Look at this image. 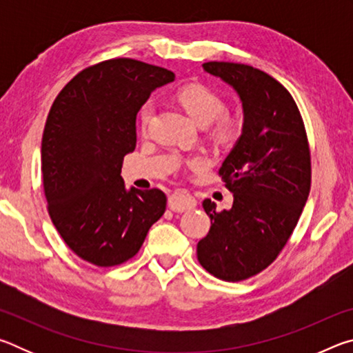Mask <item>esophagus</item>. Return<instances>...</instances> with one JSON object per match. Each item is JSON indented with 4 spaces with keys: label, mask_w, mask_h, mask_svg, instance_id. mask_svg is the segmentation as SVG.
I'll return each mask as SVG.
<instances>
[{
    "label": "esophagus",
    "mask_w": 353,
    "mask_h": 353,
    "mask_svg": "<svg viewBox=\"0 0 353 353\" xmlns=\"http://www.w3.org/2000/svg\"><path fill=\"white\" fill-rule=\"evenodd\" d=\"M168 207L172 212L182 213L196 207V199L188 191H174L168 198Z\"/></svg>",
    "instance_id": "obj_1"
}]
</instances>
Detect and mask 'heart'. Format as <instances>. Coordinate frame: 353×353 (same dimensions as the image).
<instances>
[{"label": "heart", "instance_id": "obj_1", "mask_svg": "<svg viewBox=\"0 0 353 353\" xmlns=\"http://www.w3.org/2000/svg\"><path fill=\"white\" fill-rule=\"evenodd\" d=\"M177 101L199 126H207V124L213 123L214 119H217L225 112V103L221 98V94L205 85H199V83L182 88L177 93ZM152 103H146L141 107L140 121L143 126H148V123L152 118ZM240 129L241 124L236 118L221 117L213 129V137L219 141H230L236 139V135L240 134ZM194 163H204V160L196 159Z\"/></svg>", "mask_w": 353, "mask_h": 353}]
</instances>
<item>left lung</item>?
<instances>
[{"mask_svg": "<svg viewBox=\"0 0 353 353\" xmlns=\"http://www.w3.org/2000/svg\"><path fill=\"white\" fill-rule=\"evenodd\" d=\"M204 71L234 88L243 128L219 174L234 193L229 210L202 202L212 227L198 243V260L214 277L240 282L265 270L288 241L308 199L312 163L294 99L254 67L207 62Z\"/></svg>", "mask_w": 353, "mask_h": 353, "instance_id": "obj_1", "label": "left lung"}]
</instances>
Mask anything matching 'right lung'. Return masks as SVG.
Segmentation results:
<instances>
[{"label": "right lung", "instance_id": "add662e5", "mask_svg": "<svg viewBox=\"0 0 353 353\" xmlns=\"http://www.w3.org/2000/svg\"><path fill=\"white\" fill-rule=\"evenodd\" d=\"M172 81L170 70L112 59L82 70L52 103L41 139L48 212L82 260L107 268L132 259L165 213L163 191L126 188L121 166L135 149L137 113Z\"/></svg>", "mask_w": 353, "mask_h": 353}]
</instances>
